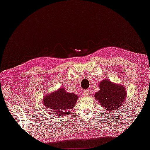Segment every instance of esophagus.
Here are the masks:
<instances>
[{
	"mask_svg": "<svg viewBox=\"0 0 150 150\" xmlns=\"http://www.w3.org/2000/svg\"><path fill=\"white\" fill-rule=\"evenodd\" d=\"M83 95L85 96H88L90 95V91L89 89H85L83 91Z\"/></svg>",
	"mask_w": 150,
	"mask_h": 150,
	"instance_id": "34e87169",
	"label": "esophagus"
}]
</instances>
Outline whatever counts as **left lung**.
<instances>
[{
  "label": "left lung",
  "instance_id": "obj_1",
  "mask_svg": "<svg viewBox=\"0 0 150 150\" xmlns=\"http://www.w3.org/2000/svg\"><path fill=\"white\" fill-rule=\"evenodd\" d=\"M99 87L100 91L95 94L96 100L108 111H117L124 103L126 96L124 86L115 85L106 79L100 83Z\"/></svg>",
  "mask_w": 150,
  "mask_h": 150
}]
</instances>
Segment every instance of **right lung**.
<instances>
[{"label":"right lung","instance_id":"1","mask_svg":"<svg viewBox=\"0 0 150 150\" xmlns=\"http://www.w3.org/2000/svg\"><path fill=\"white\" fill-rule=\"evenodd\" d=\"M78 99L74 93H67L65 89L61 88L44 97L43 103L51 111L56 112L57 115L63 116L70 113V109H72Z\"/></svg>","mask_w":150,"mask_h":150}]
</instances>
